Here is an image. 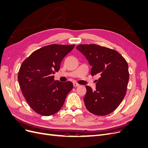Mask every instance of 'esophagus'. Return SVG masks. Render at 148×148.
I'll use <instances>...</instances> for the list:
<instances>
[{
  "label": "esophagus",
  "instance_id": "34e87169",
  "mask_svg": "<svg viewBox=\"0 0 148 148\" xmlns=\"http://www.w3.org/2000/svg\"><path fill=\"white\" fill-rule=\"evenodd\" d=\"M73 86H74V87H77V86H79V84H78V83H73Z\"/></svg>",
  "mask_w": 148,
  "mask_h": 148
}]
</instances>
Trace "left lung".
<instances>
[{
	"label": "left lung",
	"mask_w": 148,
	"mask_h": 148,
	"mask_svg": "<svg viewBox=\"0 0 148 148\" xmlns=\"http://www.w3.org/2000/svg\"><path fill=\"white\" fill-rule=\"evenodd\" d=\"M77 49L86 58L92 68V76L99 74L96 90L86 86L83 98L88 111L106 115L117 108L126 95L129 80L128 65L120 53L97 44H79Z\"/></svg>",
	"instance_id": "obj_1"
}]
</instances>
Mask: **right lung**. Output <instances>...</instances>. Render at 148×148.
Returning a JSON list of instances; mask_svg holds the SVG:
<instances>
[{
  "label": "right lung",
  "mask_w": 148,
  "mask_h": 148,
  "mask_svg": "<svg viewBox=\"0 0 148 148\" xmlns=\"http://www.w3.org/2000/svg\"><path fill=\"white\" fill-rule=\"evenodd\" d=\"M74 47L51 44L35 51L22 63L18 80L28 104L36 113L52 115L63 106L73 83L55 80L53 74L59 70L62 60Z\"/></svg>",
  "instance_id": "1"
}]
</instances>
